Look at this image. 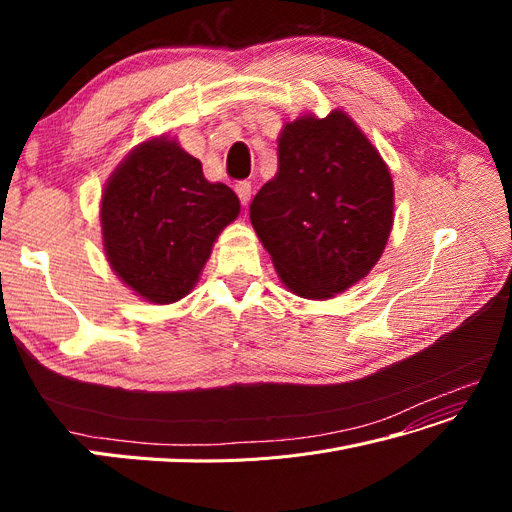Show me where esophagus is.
Wrapping results in <instances>:
<instances>
[{
	"label": "esophagus",
	"mask_w": 512,
	"mask_h": 512,
	"mask_svg": "<svg viewBox=\"0 0 512 512\" xmlns=\"http://www.w3.org/2000/svg\"><path fill=\"white\" fill-rule=\"evenodd\" d=\"M235 192L241 200V205H247V203H250V198H252V183L250 181H239L235 185Z\"/></svg>",
	"instance_id": "esophagus-1"
}]
</instances>
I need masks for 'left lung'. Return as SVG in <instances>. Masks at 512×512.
<instances>
[{
    "mask_svg": "<svg viewBox=\"0 0 512 512\" xmlns=\"http://www.w3.org/2000/svg\"><path fill=\"white\" fill-rule=\"evenodd\" d=\"M277 175L250 220L282 282L305 299H329L371 271L393 226V179L354 121L301 117L277 147Z\"/></svg>",
    "mask_w": 512,
    "mask_h": 512,
    "instance_id": "obj_1",
    "label": "left lung"
}]
</instances>
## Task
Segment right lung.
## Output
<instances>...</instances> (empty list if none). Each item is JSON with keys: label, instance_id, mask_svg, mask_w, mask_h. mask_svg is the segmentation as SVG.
Here are the masks:
<instances>
[{"label": "right lung", "instance_id": "right-lung-1", "mask_svg": "<svg viewBox=\"0 0 512 512\" xmlns=\"http://www.w3.org/2000/svg\"><path fill=\"white\" fill-rule=\"evenodd\" d=\"M239 198L209 183L175 141L134 149L102 196V235L115 273L138 297L175 303L196 284L213 241L239 215Z\"/></svg>", "mask_w": 512, "mask_h": 512}]
</instances>
